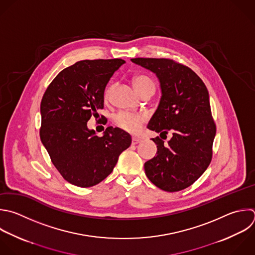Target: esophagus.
<instances>
[{"label": "esophagus", "instance_id": "1", "mask_svg": "<svg viewBox=\"0 0 255 255\" xmlns=\"http://www.w3.org/2000/svg\"><path fill=\"white\" fill-rule=\"evenodd\" d=\"M139 142H141V139L140 138H137V137H132L131 138V143L134 145V144H137V143H139Z\"/></svg>", "mask_w": 255, "mask_h": 255}]
</instances>
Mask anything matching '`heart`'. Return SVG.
Listing matches in <instances>:
<instances>
[{"instance_id": "obj_1", "label": "heart", "mask_w": 255, "mask_h": 255, "mask_svg": "<svg viewBox=\"0 0 255 255\" xmlns=\"http://www.w3.org/2000/svg\"><path fill=\"white\" fill-rule=\"evenodd\" d=\"M133 86L137 93H140L141 91H144L146 89H155L154 82L144 75H138L133 78ZM112 91V87H109L106 90L105 97L109 98ZM145 122V116L140 114H134V113H127V112H121L117 114L114 118L115 125L129 133H137L139 132L141 128V125Z\"/></svg>"}]
</instances>
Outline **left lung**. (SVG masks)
I'll list each match as a JSON object with an SVG mask.
<instances>
[{
    "label": "left lung",
    "mask_w": 255,
    "mask_h": 255,
    "mask_svg": "<svg viewBox=\"0 0 255 255\" xmlns=\"http://www.w3.org/2000/svg\"><path fill=\"white\" fill-rule=\"evenodd\" d=\"M131 62L154 73L161 98L147 128L173 137L151 138L157 155L144 163L147 178L158 188L174 192L191 185L208 167L216 127L208 91L188 67L169 59L136 58Z\"/></svg>",
    "instance_id": "left-lung-1"
}]
</instances>
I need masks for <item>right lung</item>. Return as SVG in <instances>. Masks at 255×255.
<instances>
[{"label": "right lung", "mask_w": 255, "mask_h": 255, "mask_svg": "<svg viewBox=\"0 0 255 255\" xmlns=\"http://www.w3.org/2000/svg\"><path fill=\"white\" fill-rule=\"evenodd\" d=\"M122 59L85 60L63 70L46 90L41 103V140L51 160L70 183L80 187L103 181L120 154L131 143L130 135L109 127L103 136L87 123L104 109V93Z\"/></svg>", "instance_id": "obj_1"}]
</instances>
